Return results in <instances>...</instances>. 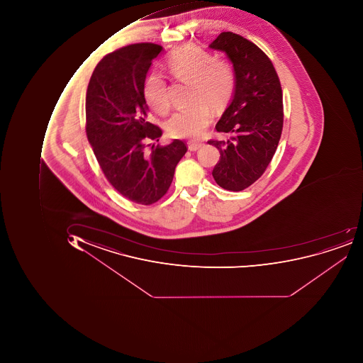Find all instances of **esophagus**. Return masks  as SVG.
<instances>
[{
  "instance_id": "obj_1",
  "label": "esophagus",
  "mask_w": 363,
  "mask_h": 363,
  "mask_svg": "<svg viewBox=\"0 0 363 363\" xmlns=\"http://www.w3.org/2000/svg\"><path fill=\"white\" fill-rule=\"evenodd\" d=\"M187 145H189V150H190L191 152H196V150H199V148L203 147V145L204 144L190 140V142L187 143Z\"/></svg>"
}]
</instances>
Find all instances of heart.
Segmentation results:
<instances>
[{
	"instance_id": "obj_1",
	"label": "heart",
	"mask_w": 363,
	"mask_h": 363,
	"mask_svg": "<svg viewBox=\"0 0 363 363\" xmlns=\"http://www.w3.org/2000/svg\"><path fill=\"white\" fill-rule=\"evenodd\" d=\"M164 69L173 79L190 82L191 100L195 101L172 114L167 123V132L171 138H199L213 118L209 104L213 108L223 107L233 94V67L225 60L211 57L201 48L183 45L168 55ZM143 95L152 111L159 114L168 112L170 101L167 84L159 74L148 76Z\"/></svg>"
}]
</instances>
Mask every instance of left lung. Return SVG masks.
Instances as JSON below:
<instances>
[{"label": "left lung", "instance_id": "8db88e82", "mask_svg": "<svg viewBox=\"0 0 363 363\" xmlns=\"http://www.w3.org/2000/svg\"><path fill=\"white\" fill-rule=\"evenodd\" d=\"M208 47L225 53L235 74L233 99L216 124L231 138L208 142L220 152L213 177L225 190L239 192L263 174L277 150L284 124L281 86L267 55L240 35L221 33Z\"/></svg>", "mask_w": 363, "mask_h": 363}]
</instances>
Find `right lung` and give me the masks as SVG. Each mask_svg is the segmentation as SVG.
<instances>
[{
    "label": "right lung",
    "mask_w": 363,
    "mask_h": 363,
    "mask_svg": "<svg viewBox=\"0 0 363 363\" xmlns=\"http://www.w3.org/2000/svg\"><path fill=\"white\" fill-rule=\"evenodd\" d=\"M162 51V45L135 43L109 53L96 67L86 94V132L100 168L120 194L142 205L166 194L187 150L180 140L148 145L158 142L162 130L148 121L143 87Z\"/></svg>",
    "instance_id": "1"
}]
</instances>
